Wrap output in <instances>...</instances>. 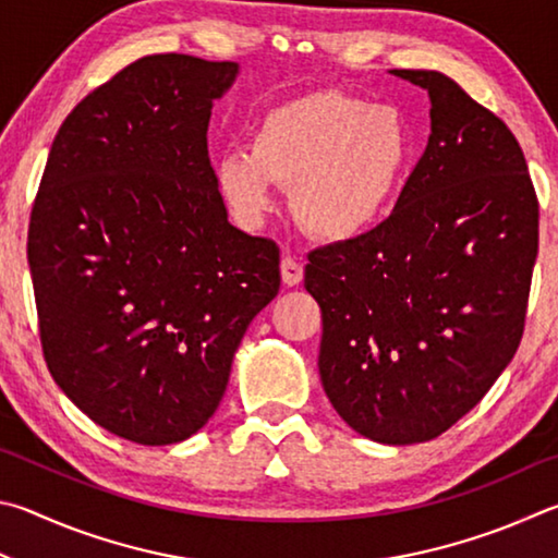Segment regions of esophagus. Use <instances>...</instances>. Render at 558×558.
I'll use <instances>...</instances> for the list:
<instances>
[{
  "label": "esophagus",
  "instance_id": "34e87169",
  "mask_svg": "<svg viewBox=\"0 0 558 558\" xmlns=\"http://www.w3.org/2000/svg\"><path fill=\"white\" fill-rule=\"evenodd\" d=\"M281 279H284L287 287L301 284V279H304V264L287 254V257L281 259Z\"/></svg>",
  "mask_w": 558,
  "mask_h": 558
}]
</instances>
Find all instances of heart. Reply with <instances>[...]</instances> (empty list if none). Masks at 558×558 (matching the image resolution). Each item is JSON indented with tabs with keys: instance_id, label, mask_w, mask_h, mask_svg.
Listing matches in <instances>:
<instances>
[{
	"instance_id": "b5f03b06",
	"label": "heart",
	"mask_w": 558,
	"mask_h": 558,
	"mask_svg": "<svg viewBox=\"0 0 558 558\" xmlns=\"http://www.w3.org/2000/svg\"><path fill=\"white\" fill-rule=\"evenodd\" d=\"M414 161L402 110L324 90L274 107L250 149L218 161V185L242 218L271 205V183L291 189L301 228L326 242L355 240L385 218Z\"/></svg>"
}]
</instances>
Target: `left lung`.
Masks as SVG:
<instances>
[{
  "label": "left lung",
  "mask_w": 558,
  "mask_h": 558,
  "mask_svg": "<svg viewBox=\"0 0 558 558\" xmlns=\"http://www.w3.org/2000/svg\"><path fill=\"white\" fill-rule=\"evenodd\" d=\"M432 136L392 215L308 254L324 316L318 373L348 426L389 446L448 432L495 385L524 333L539 201L500 117L436 71Z\"/></svg>",
  "instance_id": "obj_1"
}]
</instances>
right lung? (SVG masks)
<instances>
[{
	"label": "right lung",
	"instance_id": "add662e5",
	"mask_svg": "<svg viewBox=\"0 0 558 558\" xmlns=\"http://www.w3.org/2000/svg\"><path fill=\"white\" fill-rule=\"evenodd\" d=\"M238 63L154 53L65 117L28 220L41 350L56 385L144 446L193 436L225 395L279 247L232 228L208 156Z\"/></svg>",
	"mask_w": 558,
	"mask_h": 558
}]
</instances>
